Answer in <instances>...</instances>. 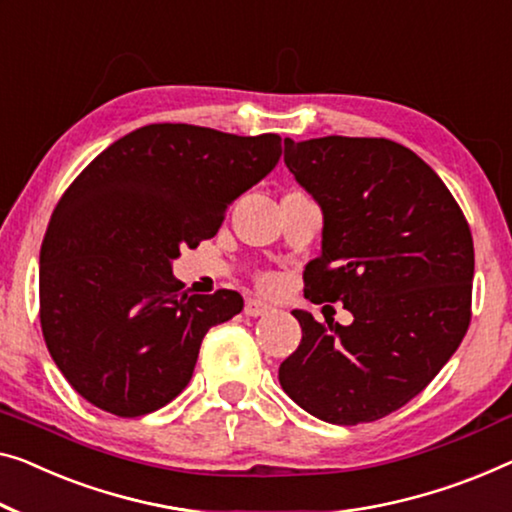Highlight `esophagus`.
<instances>
[{
	"mask_svg": "<svg viewBox=\"0 0 512 512\" xmlns=\"http://www.w3.org/2000/svg\"><path fill=\"white\" fill-rule=\"evenodd\" d=\"M243 312H246L248 317H264V315H269V312H273V308H271V305L262 303L259 299H248Z\"/></svg>",
	"mask_w": 512,
	"mask_h": 512,
	"instance_id": "obj_1",
	"label": "esophagus"
}]
</instances>
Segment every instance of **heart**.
Wrapping results in <instances>:
<instances>
[{
	"mask_svg": "<svg viewBox=\"0 0 512 512\" xmlns=\"http://www.w3.org/2000/svg\"><path fill=\"white\" fill-rule=\"evenodd\" d=\"M259 285H262V289H266V292H271V289H276L278 278L271 276V273H266V276L259 278Z\"/></svg>",
	"mask_w": 512,
	"mask_h": 512,
	"instance_id": "b5f03b06",
	"label": "heart"
}]
</instances>
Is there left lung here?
I'll list each match as a JSON object with an SVG mask.
<instances>
[{
  "label": "left lung",
  "instance_id": "obj_1",
  "mask_svg": "<svg viewBox=\"0 0 512 512\" xmlns=\"http://www.w3.org/2000/svg\"><path fill=\"white\" fill-rule=\"evenodd\" d=\"M285 165L324 216L305 299L342 303L354 322L326 329L292 310L303 338L280 386L319 421H377L416 398L469 329V225L439 174L384 137H285Z\"/></svg>",
  "mask_w": 512,
  "mask_h": 512
}]
</instances>
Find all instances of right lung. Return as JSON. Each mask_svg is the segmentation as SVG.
<instances>
[{
    "label": "right lung",
    "mask_w": 512,
    "mask_h": 512,
    "mask_svg": "<svg viewBox=\"0 0 512 512\" xmlns=\"http://www.w3.org/2000/svg\"><path fill=\"white\" fill-rule=\"evenodd\" d=\"M282 154L280 137L149 124L112 142L52 213L41 246V329L82 398L144 416L193 377L202 338L243 310L241 294L181 292V246L211 239L236 197Z\"/></svg>",
    "instance_id": "right-lung-1"
}]
</instances>
